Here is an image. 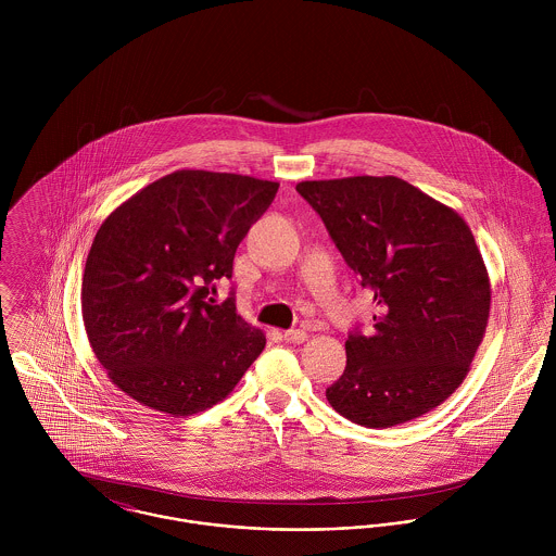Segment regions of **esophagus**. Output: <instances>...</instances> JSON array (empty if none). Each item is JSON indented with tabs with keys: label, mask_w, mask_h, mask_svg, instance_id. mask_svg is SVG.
I'll return each instance as SVG.
<instances>
[{
	"label": "esophagus",
	"mask_w": 556,
	"mask_h": 556,
	"mask_svg": "<svg viewBox=\"0 0 556 556\" xmlns=\"http://www.w3.org/2000/svg\"><path fill=\"white\" fill-rule=\"evenodd\" d=\"M282 338H285L287 342H291V344H302V342L308 338V333H306L304 329H287V331L282 333Z\"/></svg>",
	"instance_id": "obj_1"
}]
</instances>
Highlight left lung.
<instances>
[{
  "label": "left lung",
  "mask_w": 556,
  "mask_h": 556,
  "mask_svg": "<svg viewBox=\"0 0 556 556\" xmlns=\"http://www.w3.org/2000/svg\"><path fill=\"white\" fill-rule=\"evenodd\" d=\"M298 192L379 308L370 336L349 333L329 404L366 428L432 410L463 386L490 315V280L469 225L394 175L300 181Z\"/></svg>",
  "instance_id": "obj_1"
}]
</instances>
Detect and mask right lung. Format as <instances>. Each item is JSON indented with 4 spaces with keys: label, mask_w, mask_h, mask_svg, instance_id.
Wrapping results in <instances>:
<instances>
[{
    "label": "right lung",
    "mask_w": 556,
    "mask_h": 556,
    "mask_svg": "<svg viewBox=\"0 0 556 556\" xmlns=\"http://www.w3.org/2000/svg\"><path fill=\"white\" fill-rule=\"evenodd\" d=\"M278 192L236 173L175 170L106 216L85 261L80 308L113 386L186 417L233 392L265 333L214 300L239 241Z\"/></svg>",
    "instance_id": "1"
}]
</instances>
